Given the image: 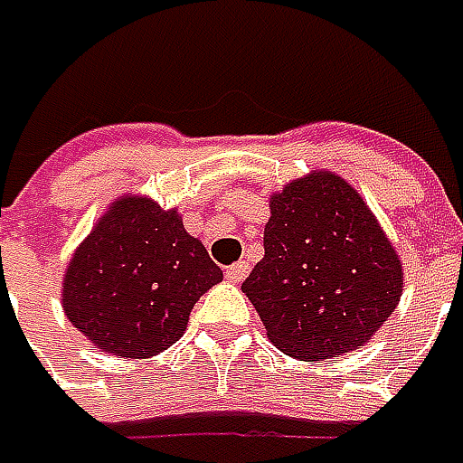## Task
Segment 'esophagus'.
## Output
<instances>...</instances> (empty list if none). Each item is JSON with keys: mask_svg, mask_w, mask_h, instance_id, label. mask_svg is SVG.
Segmentation results:
<instances>
[{"mask_svg": "<svg viewBox=\"0 0 463 463\" xmlns=\"http://www.w3.org/2000/svg\"><path fill=\"white\" fill-rule=\"evenodd\" d=\"M245 276H248V263H232L228 270H225V278L231 280V283H241V280H245Z\"/></svg>", "mask_w": 463, "mask_h": 463, "instance_id": "34e87169", "label": "esophagus"}]
</instances>
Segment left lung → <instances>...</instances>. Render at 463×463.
Instances as JSON below:
<instances>
[{
	"instance_id": "left-lung-1",
	"label": "left lung",
	"mask_w": 463,
	"mask_h": 463,
	"mask_svg": "<svg viewBox=\"0 0 463 463\" xmlns=\"http://www.w3.org/2000/svg\"><path fill=\"white\" fill-rule=\"evenodd\" d=\"M265 255L242 293L293 358L354 351L401 298L399 255L345 180L313 173L270 198Z\"/></svg>"
}]
</instances>
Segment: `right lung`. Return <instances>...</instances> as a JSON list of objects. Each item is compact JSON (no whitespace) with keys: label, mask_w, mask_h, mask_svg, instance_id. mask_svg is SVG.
<instances>
[{"label":"right lung","mask_w":463,"mask_h":463,"mask_svg":"<svg viewBox=\"0 0 463 463\" xmlns=\"http://www.w3.org/2000/svg\"><path fill=\"white\" fill-rule=\"evenodd\" d=\"M221 280L175 210L122 198L77 248L64 276V313L109 354L147 358L175 344L193 306Z\"/></svg>","instance_id":"right-lung-1"}]
</instances>
